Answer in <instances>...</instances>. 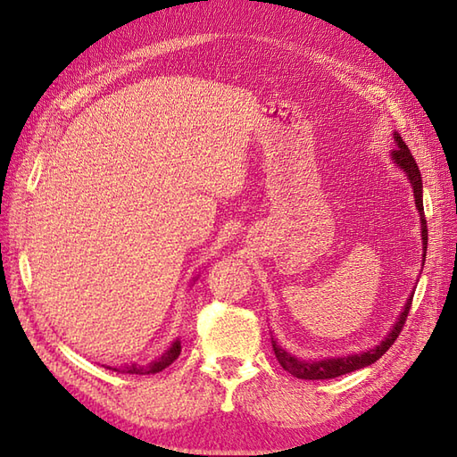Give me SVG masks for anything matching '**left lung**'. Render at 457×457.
I'll list each match as a JSON object with an SVG mask.
<instances>
[{
    "label": "left lung",
    "mask_w": 457,
    "mask_h": 457,
    "mask_svg": "<svg viewBox=\"0 0 457 457\" xmlns=\"http://www.w3.org/2000/svg\"><path fill=\"white\" fill-rule=\"evenodd\" d=\"M395 143L396 148L391 152V158L393 162L398 165L400 170H403L408 179H410V185L413 188V198H416V207L420 212V219H421V240H423V262H425V253H427V220H425V213H423V183H421V173L416 160H413L410 148L406 146V143L403 141V137L398 133H395ZM411 299L413 294L410 295V299L406 301V305L400 312L398 320L395 322V326L391 328L389 334L386 337L376 345V347L361 353V354H349V356H341V358H324V361H301V358H295L292 353H287L286 349H282L278 343L274 341L272 337V349L276 354V361L280 362V366L292 373L294 378L297 379H334L339 376H345V373H351L354 370H361L366 368L370 364H373L376 361L389 351L391 345L396 341V337L400 336V331H403V326L408 318L410 307H411Z\"/></svg>",
    "instance_id": "8db88e82"
}]
</instances>
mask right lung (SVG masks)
I'll list each match as a JSON object with an SVG mask.
<instances>
[{
    "label": "right lung",
    "mask_w": 457,
    "mask_h": 457,
    "mask_svg": "<svg viewBox=\"0 0 457 457\" xmlns=\"http://www.w3.org/2000/svg\"><path fill=\"white\" fill-rule=\"evenodd\" d=\"M179 354H181V341L177 339V341H173V345L168 351H165L160 358H156V361H152L148 366H137V364L121 366V368H110L108 366V370H114V371H120V373H137V376H148V373H158V371L168 368L170 364H173Z\"/></svg>",
    "instance_id": "obj_1"
}]
</instances>
